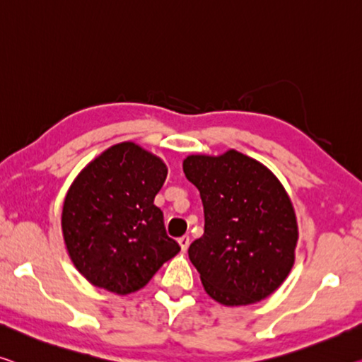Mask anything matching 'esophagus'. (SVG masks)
<instances>
[{
    "label": "esophagus",
    "mask_w": 362,
    "mask_h": 362,
    "mask_svg": "<svg viewBox=\"0 0 362 362\" xmlns=\"http://www.w3.org/2000/svg\"><path fill=\"white\" fill-rule=\"evenodd\" d=\"M177 243H180V246H181V249H182V252H186V251H187V247H189V236H182V238H180V239H177Z\"/></svg>",
    "instance_id": "obj_1"
}]
</instances>
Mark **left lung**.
Segmentation results:
<instances>
[{"mask_svg":"<svg viewBox=\"0 0 362 362\" xmlns=\"http://www.w3.org/2000/svg\"><path fill=\"white\" fill-rule=\"evenodd\" d=\"M204 205V235L189 259L210 298L225 305L257 303L294 264L298 225L291 200L262 163L236 150L182 162Z\"/></svg>","mask_w":362,"mask_h":362,"instance_id":"8db88e82","label":"left lung"}]
</instances>
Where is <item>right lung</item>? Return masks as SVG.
<instances>
[{"label":"right lung","mask_w":362,"mask_h":362,"mask_svg":"<svg viewBox=\"0 0 362 362\" xmlns=\"http://www.w3.org/2000/svg\"><path fill=\"white\" fill-rule=\"evenodd\" d=\"M166 165L132 142L88 163L63 205V236L76 269L92 285L129 294L147 285L181 251L153 204Z\"/></svg>","instance_id":"right-lung-1"}]
</instances>
